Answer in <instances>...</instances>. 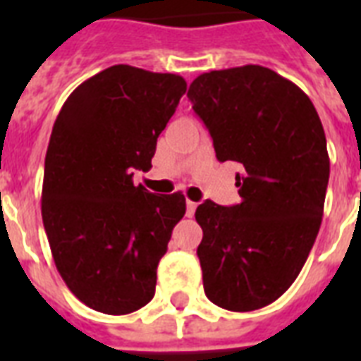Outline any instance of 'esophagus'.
<instances>
[{
    "label": "esophagus",
    "mask_w": 361,
    "mask_h": 361,
    "mask_svg": "<svg viewBox=\"0 0 361 361\" xmlns=\"http://www.w3.org/2000/svg\"><path fill=\"white\" fill-rule=\"evenodd\" d=\"M195 209H197V202L187 200V217H192V215H195Z\"/></svg>",
    "instance_id": "1"
}]
</instances>
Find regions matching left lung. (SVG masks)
<instances>
[{"label":"left lung","instance_id":"left-lung-1","mask_svg":"<svg viewBox=\"0 0 361 361\" xmlns=\"http://www.w3.org/2000/svg\"><path fill=\"white\" fill-rule=\"evenodd\" d=\"M187 97L221 163L236 174L241 202L197 208L204 292L228 311H255L296 281L319 234L330 180L326 135L311 99L260 65L197 76Z\"/></svg>","mask_w":361,"mask_h":361}]
</instances>
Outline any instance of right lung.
I'll return each instance as SVG.
<instances>
[{"label": "right lung", "mask_w": 361, "mask_h": 361, "mask_svg": "<svg viewBox=\"0 0 361 361\" xmlns=\"http://www.w3.org/2000/svg\"><path fill=\"white\" fill-rule=\"evenodd\" d=\"M185 90L178 75L114 65L82 82L54 123L42 223L61 279L99 313H133L155 294L185 197L149 192L133 174L152 169Z\"/></svg>", "instance_id": "obj_1"}]
</instances>
